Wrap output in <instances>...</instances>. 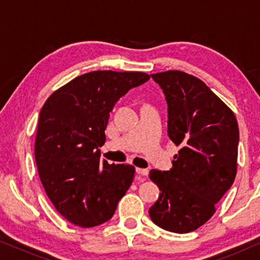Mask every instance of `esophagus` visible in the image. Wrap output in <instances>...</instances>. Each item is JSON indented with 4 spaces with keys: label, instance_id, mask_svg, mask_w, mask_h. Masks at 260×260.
<instances>
[{
    "label": "esophagus",
    "instance_id": "esophagus-1",
    "mask_svg": "<svg viewBox=\"0 0 260 260\" xmlns=\"http://www.w3.org/2000/svg\"><path fill=\"white\" fill-rule=\"evenodd\" d=\"M136 173L138 175H142V176H147L149 174V170L148 169H143V168H137L136 169Z\"/></svg>",
    "mask_w": 260,
    "mask_h": 260
}]
</instances>
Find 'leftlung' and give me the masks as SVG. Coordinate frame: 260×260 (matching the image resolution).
Returning <instances> with one entry per match:
<instances>
[{"label": "left lung", "mask_w": 260, "mask_h": 260, "mask_svg": "<svg viewBox=\"0 0 260 260\" xmlns=\"http://www.w3.org/2000/svg\"><path fill=\"white\" fill-rule=\"evenodd\" d=\"M151 78L168 104V136L181 149L172 169L150 170L161 193L149 215L163 230L188 233L211 219L233 184L239 127L229 106L197 77L167 71Z\"/></svg>", "instance_id": "obj_1"}]
</instances>
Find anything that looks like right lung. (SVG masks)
Returning <instances> with one entry per match:
<instances>
[{
  "label": "right lung",
  "mask_w": 260,
  "mask_h": 260,
  "mask_svg": "<svg viewBox=\"0 0 260 260\" xmlns=\"http://www.w3.org/2000/svg\"><path fill=\"white\" fill-rule=\"evenodd\" d=\"M149 78L93 71L63 85L42 106L35 138L39 176L56 211L74 225L108 221L133 183L135 167L101 162L99 148L113 106Z\"/></svg>",
  "instance_id": "obj_1"
}]
</instances>
